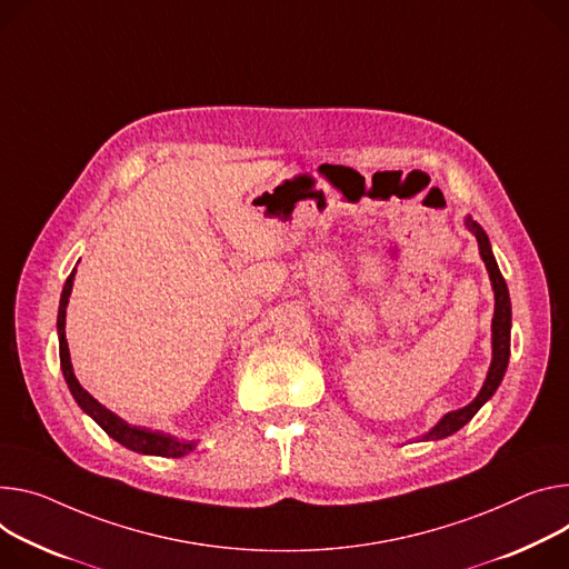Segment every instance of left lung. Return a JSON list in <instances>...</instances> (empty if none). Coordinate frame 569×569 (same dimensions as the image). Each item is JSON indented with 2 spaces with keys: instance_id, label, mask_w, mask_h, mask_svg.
<instances>
[{
  "instance_id": "8db88e82",
  "label": "left lung",
  "mask_w": 569,
  "mask_h": 569,
  "mask_svg": "<svg viewBox=\"0 0 569 569\" xmlns=\"http://www.w3.org/2000/svg\"><path fill=\"white\" fill-rule=\"evenodd\" d=\"M465 224H468V229L477 236L479 240V251H481V258L483 263L488 268V274H490V281H492V290H495V318H492V363H490V370H488V377H486V383L481 388V392L477 395V399L472 403H468L465 408H458V410H451L447 412V416L425 436V440H440V438H447L451 433H456L460 427L468 425L475 416L477 410L495 395V390L499 388L501 379H503V372L508 368V356H510V297H508V288H506V281L497 268V261L492 256V249H490V240L486 236V231L472 220L468 218L465 220Z\"/></svg>"
}]
</instances>
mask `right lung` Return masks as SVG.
<instances>
[{"label": "right lung", "mask_w": 569, "mask_h": 569, "mask_svg": "<svg viewBox=\"0 0 569 569\" xmlns=\"http://www.w3.org/2000/svg\"><path fill=\"white\" fill-rule=\"evenodd\" d=\"M74 272L68 277L66 286H63V295H61V306H59V349H61V370L63 377L68 381V388L72 392V397L77 399V403L88 412V416L104 429L113 440H118L120 445H124L127 449H133L138 453H149V456H166V458H181L186 453H190L194 449V440H179L170 433H161V431H151L144 427H133L127 425L122 418H118L116 412H111L109 408L101 406L94 397H90L77 381L74 372H72V363H70V351H68V340H66V308H68V299L72 292V281H74Z\"/></svg>", "instance_id": "obj_1"}]
</instances>
